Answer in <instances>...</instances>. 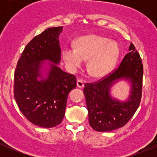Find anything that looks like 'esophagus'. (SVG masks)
I'll return each mask as SVG.
<instances>
[{"mask_svg": "<svg viewBox=\"0 0 157 157\" xmlns=\"http://www.w3.org/2000/svg\"><path fill=\"white\" fill-rule=\"evenodd\" d=\"M77 87H78V88H80V89L83 88V86H84V83H83V80H77Z\"/></svg>", "mask_w": 157, "mask_h": 157, "instance_id": "esophagus-1", "label": "esophagus"}]
</instances>
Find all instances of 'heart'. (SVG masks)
Listing matches in <instances>:
<instances>
[{
  "label": "heart",
  "instance_id": "1",
  "mask_svg": "<svg viewBox=\"0 0 157 157\" xmlns=\"http://www.w3.org/2000/svg\"><path fill=\"white\" fill-rule=\"evenodd\" d=\"M66 67L74 72L81 67L83 61H87L86 68L93 78L99 79L112 71L119 56L116 42L105 37L90 35L76 41L75 48L65 47L62 52Z\"/></svg>",
  "mask_w": 157,
  "mask_h": 157
}]
</instances>
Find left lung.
Listing matches in <instances>:
<instances>
[{
  "instance_id": "1",
  "label": "left lung",
  "mask_w": 157,
  "mask_h": 157,
  "mask_svg": "<svg viewBox=\"0 0 157 157\" xmlns=\"http://www.w3.org/2000/svg\"><path fill=\"white\" fill-rule=\"evenodd\" d=\"M129 53L119 67L103 80L86 83L83 89L88 110L89 122L93 130L111 131L123 127L132 118L140 102L143 81V64L132 43ZM121 80L129 83V94L125 101H119L110 94V89Z\"/></svg>"
}]
</instances>
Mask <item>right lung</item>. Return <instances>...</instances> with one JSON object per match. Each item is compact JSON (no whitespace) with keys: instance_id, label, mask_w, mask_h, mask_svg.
<instances>
[{"instance_id":"1","label":"right lung","mask_w":157,"mask_h":157,"mask_svg":"<svg viewBox=\"0 0 157 157\" xmlns=\"http://www.w3.org/2000/svg\"><path fill=\"white\" fill-rule=\"evenodd\" d=\"M63 26L48 28L28 43L14 73V98L28 120L42 128L61 124L67 96L76 88L75 76L58 67V38Z\"/></svg>"}]
</instances>
